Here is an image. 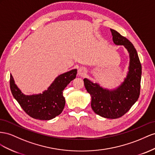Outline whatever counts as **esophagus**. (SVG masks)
<instances>
[{"instance_id":"esophagus-1","label":"esophagus","mask_w":155,"mask_h":155,"mask_svg":"<svg viewBox=\"0 0 155 155\" xmlns=\"http://www.w3.org/2000/svg\"><path fill=\"white\" fill-rule=\"evenodd\" d=\"M86 74V70L85 68H81L78 70V74L81 77H84V75Z\"/></svg>"}]
</instances>
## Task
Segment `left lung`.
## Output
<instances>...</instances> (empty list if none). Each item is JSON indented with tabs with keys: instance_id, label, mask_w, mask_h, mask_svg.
Here are the masks:
<instances>
[{
	"instance_id": "8db88e82",
	"label": "left lung",
	"mask_w": 155,
	"mask_h": 155,
	"mask_svg": "<svg viewBox=\"0 0 155 155\" xmlns=\"http://www.w3.org/2000/svg\"><path fill=\"white\" fill-rule=\"evenodd\" d=\"M114 43L124 45L130 55L129 71L124 82L117 89H103L97 83L84 79L87 91L91 96V106L94 112L105 118L117 119L123 116L138 99L140 93L141 65L132 43L116 30L110 29Z\"/></svg>"
}]
</instances>
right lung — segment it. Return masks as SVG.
<instances>
[{
    "mask_svg": "<svg viewBox=\"0 0 155 155\" xmlns=\"http://www.w3.org/2000/svg\"><path fill=\"white\" fill-rule=\"evenodd\" d=\"M77 69L60 74L47 90L43 94L25 95L15 84L10 75V86L12 94L21 108L29 116L40 120H49L60 115L65 107L63 91L71 81L76 78Z\"/></svg>",
    "mask_w": 155,
    "mask_h": 155,
    "instance_id": "obj_1",
    "label": "right lung"
}]
</instances>
